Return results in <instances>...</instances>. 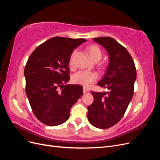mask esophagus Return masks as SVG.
Returning <instances> with one entry per match:
<instances>
[{"instance_id":"1","label":"esophagus","mask_w":160,"mask_h":160,"mask_svg":"<svg viewBox=\"0 0 160 160\" xmlns=\"http://www.w3.org/2000/svg\"><path fill=\"white\" fill-rule=\"evenodd\" d=\"M89 91V89L88 88H83V93H87V92Z\"/></svg>"}]
</instances>
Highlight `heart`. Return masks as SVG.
<instances>
[{
  "label": "heart",
  "instance_id": "b5f03b06",
  "mask_svg": "<svg viewBox=\"0 0 160 160\" xmlns=\"http://www.w3.org/2000/svg\"><path fill=\"white\" fill-rule=\"evenodd\" d=\"M88 51L90 55L91 59L95 62H98L102 57V52L99 46L96 45H91L88 48ZM75 52L72 53V55ZM98 75L95 72L79 71L76 72L72 76V81L75 84L83 85L86 88L89 87L93 82L98 79Z\"/></svg>",
  "mask_w": 160,
  "mask_h": 160
}]
</instances>
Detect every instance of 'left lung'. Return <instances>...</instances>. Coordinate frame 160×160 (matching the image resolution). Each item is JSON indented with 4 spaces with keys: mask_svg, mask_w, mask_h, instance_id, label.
I'll return each mask as SVG.
<instances>
[{
    "mask_svg": "<svg viewBox=\"0 0 160 160\" xmlns=\"http://www.w3.org/2000/svg\"><path fill=\"white\" fill-rule=\"evenodd\" d=\"M93 40L104 47L109 55L105 74L98 83L109 91H91L95 100L88 108V118L94 127L108 129L123 118L132 99L136 69L129 52L114 38L103 37Z\"/></svg>",
    "mask_w": 160,
    "mask_h": 160,
    "instance_id": "left-lung-1",
    "label": "left lung"
}]
</instances>
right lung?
I'll return each mask as SVG.
<instances>
[{
    "mask_svg": "<svg viewBox=\"0 0 160 160\" xmlns=\"http://www.w3.org/2000/svg\"><path fill=\"white\" fill-rule=\"evenodd\" d=\"M85 41L52 37L38 46L28 58L24 72L26 94L33 113L42 123L56 126L65 123L71 107L83 95V87L66 83L70 79L71 53Z\"/></svg>",
    "mask_w": 160,
    "mask_h": 160,
    "instance_id": "1",
    "label": "right lung"
}]
</instances>
